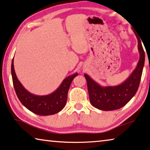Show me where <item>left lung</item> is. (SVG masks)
I'll list each match as a JSON object with an SVG mask.
<instances>
[{
	"label": "left lung",
	"mask_w": 150,
	"mask_h": 150,
	"mask_svg": "<svg viewBox=\"0 0 150 150\" xmlns=\"http://www.w3.org/2000/svg\"><path fill=\"white\" fill-rule=\"evenodd\" d=\"M137 36V35H136ZM140 58L136 68L129 77L118 86H101L87 74L84 77L87 82V88L91 105L103 111H112L125 106L136 94L139 86L145 62V52L142 41L137 36Z\"/></svg>",
	"instance_id": "1"
}]
</instances>
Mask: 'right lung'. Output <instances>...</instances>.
Here are the masks:
<instances>
[{
  "instance_id": "obj_1",
  "label": "right lung",
  "mask_w": 150,
  "mask_h": 150,
  "mask_svg": "<svg viewBox=\"0 0 150 150\" xmlns=\"http://www.w3.org/2000/svg\"><path fill=\"white\" fill-rule=\"evenodd\" d=\"M11 75L15 91L21 103L34 114L39 116H49L57 114L64 108L68 98L69 88L78 73L66 78L53 93L43 96L32 94L23 87L15 72L13 59L11 63Z\"/></svg>"
}]
</instances>
